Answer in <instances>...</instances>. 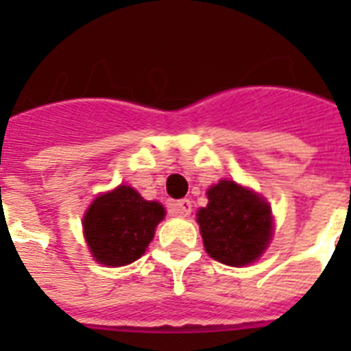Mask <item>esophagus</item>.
I'll return each instance as SVG.
<instances>
[{"label": "esophagus", "instance_id": "1", "mask_svg": "<svg viewBox=\"0 0 351 351\" xmlns=\"http://www.w3.org/2000/svg\"><path fill=\"white\" fill-rule=\"evenodd\" d=\"M171 213L178 215V217H189L191 215V200L189 198H184V200H176L169 206Z\"/></svg>", "mask_w": 351, "mask_h": 351}]
</instances>
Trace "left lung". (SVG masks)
<instances>
[{"label": "left lung", "instance_id": "1", "mask_svg": "<svg viewBox=\"0 0 351 351\" xmlns=\"http://www.w3.org/2000/svg\"><path fill=\"white\" fill-rule=\"evenodd\" d=\"M208 200L197 213L208 255L234 267L255 262L273 237L269 204L233 180L209 187Z\"/></svg>", "mask_w": 351, "mask_h": 351}]
</instances>
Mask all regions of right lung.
<instances>
[{
	"instance_id": "right-lung-1",
	"label": "right lung",
	"mask_w": 351,
	"mask_h": 351,
	"mask_svg": "<svg viewBox=\"0 0 351 351\" xmlns=\"http://www.w3.org/2000/svg\"><path fill=\"white\" fill-rule=\"evenodd\" d=\"M164 217L162 204L143 200L129 186L104 193L84 215V234L90 255L96 262L114 267L138 261Z\"/></svg>"
}]
</instances>
